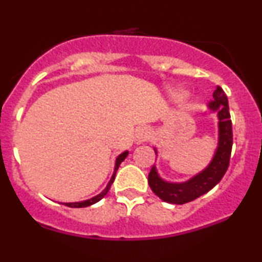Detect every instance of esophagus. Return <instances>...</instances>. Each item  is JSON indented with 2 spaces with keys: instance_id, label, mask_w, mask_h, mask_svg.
Masks as SVG:
<instances>
[{
  "instance_id": "34e87169",
  "label": "esophagus",
  "mask_w": 262,
  "mask_h": 262,
  "mask_svg": "<svg viewBox=\"0 0 262 262\" xmlns=\"http://www.w3.org/2000/svg\"><path fill=\"white\" fill-rule=\"evenodd\" d=\"M149 135H150L149 129H146V128L139 129L137 133V143L141 144V143H144V141H146L149 139Z\"/></svg>"
}]
</instances>
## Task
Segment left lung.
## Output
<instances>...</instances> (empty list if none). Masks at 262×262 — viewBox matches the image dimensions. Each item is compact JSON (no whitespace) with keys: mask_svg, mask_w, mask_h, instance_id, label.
<instances>
[{"mask_svg":"<svg viewBox=\"0 0 262 262\" xmlns=\"http://www.w3.org/2000/svg\"><path fill=\"white\" fill-rule=\"evenodd\" d=\"M209 107L218 113L219 118V144L214 158L206 170L183 183L162 181L155 167L152 166L148 177L149 186L156 196L161 198L164 202L185 204L197 200L221 182L229 167L233 148V128L227 95L221 86H218L213 92V100L209 102Z\"/></svg>","mask_w":262,"mask_h":262,"instance_id":"8db88e82","label":"left lung"}]
</instances>
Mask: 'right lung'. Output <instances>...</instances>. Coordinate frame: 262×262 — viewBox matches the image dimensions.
Masks as SVG:
<instances>
[{"mask_svg": "<svg viewBox=\"0 0 262 262\" xmlns=\"http://www.w3.org/2000/svg\"><path fill=\"white\" fill-rule=\"evenodd\" d=\"M127 155H128V151H124L123 152V154H121L118 156V158H117V161H116V167H114V173H113V176H112V179H111V181L108 182V185H107V187L103 189V191L101 192L100 194H98V196H96V197H93V198H91V200H87V201H83V202H75V203H65V206H68V207H71V208H82V207H89V206H91V204H95L96 202H98V201H101L102 198H103L104 196H106V194L108 193V191H110V188H111V186H112V183H113V181H114V177H116V172H117V170H118V167H119V165L122 164V161L124 160L125 158H127Z\"/></svg>", "mask_w": 262, "mask_h": 262, "instance_id": "1", "label": "right lung"}]
</instances>
